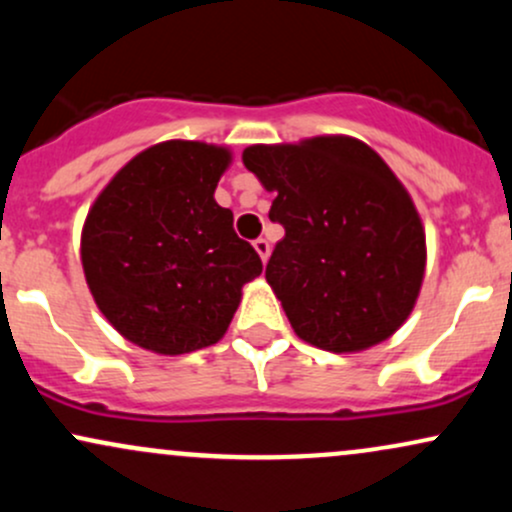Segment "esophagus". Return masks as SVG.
<instances>
[{
  "label": "esophagus",
  "mask_w": 512,
  "mask_h": 512,
  "mask_svg": "<svg viewBox=\"0 0 512 512\" xmlns=\"http://www.w3.org/2000/svg\"><path fill=\"white\" fill-rule=\"evenodd\" d=\"M255 250H257V255L262 257V262L269 260V240L267 238H257L255 240Z\"/></svg>",
  "instance_id": "obj_1"
}]
</instances>
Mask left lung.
<instances>
[{
    "label": "left lung",
    "instance_id": "8db88e82",
    "mask_svg": "<svg viewBox=\"0 0 512 512\" xmlns=\"http://www.w3.org/2000/svg\"><path fill=\"white\" fill-rule=\"evenodd\" d=\"M245 168L274 192L284 226L267 281L291 327L317 349L361 351L407 320L426 267L414 202L370 146L349 137L250 146Z\"/></svg>",
    "mask_w": 512,
    "mask_h": 512
}]
</instances>
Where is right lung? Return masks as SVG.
Masks as SVG:
<instances>
[{
	"label": "right lung",
	"mask_w": 512,
	"mask_h": 512,
	"mask_svg": "<svg viewBox=\"0 0 512 512\" xmlns=\"http://www.w3.org/2000/svg\"><path fill=\"white\" fill-rule=\"evenodd\" d=\"M231 154L163 142L134 156L88 211L81 262L96 305L122 337L156 354L216 344L262 260L233 231L214 190Z\"/></svg>",
	"instance_id": "1"
}]
</instances>
